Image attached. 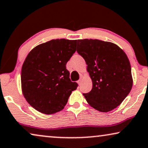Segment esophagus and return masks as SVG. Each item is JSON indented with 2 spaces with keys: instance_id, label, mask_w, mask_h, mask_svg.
<instances>
[{
  "instance_id": "esophagus-1",
  "label": "esophagus",
  "mask_w": 148,
  "mask_h": 148,
  "mask_svg": "<svg viewBox=\"0 0 148 148\" xmlns=\"http://www.w3.org/2000/svg\"><path fill=\"white\" fill-rule=\"evenodd\" d=\"M82 79H80L77 82H78V84L79 85H81V84H82Z\"/></svg>"
}]
</instances>
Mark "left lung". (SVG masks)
I'll return each instance as SVG.
<instances>
[{"label": "left lung", "instance_id": "obj_1", "mask_svg": "<svg viewBox=\"0 0 148 148\" xmlns=\"http://www.w3.org/2000/svg\"><path fill=\"white\" fill-rule=\"evenodd\" d=\"M77 51L84 58L92 89L84 94L92 108L112 110L128 96L133 86L130 62L116 44L99 40H78Z\"/></svg>", "mask_w": 148, "mask_h": 148}]
</instances>
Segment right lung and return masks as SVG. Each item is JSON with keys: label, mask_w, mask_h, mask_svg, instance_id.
Listing matches in <instances>:
<instances>
[{"label": "right lung", "mask_w": 148, "mask_h": 148, "mask_svg": "<svg viewBox=\"0 0 148 148\" xmlns=\"http://www.w3.org/2000/svg\"><path fill=\"white\" fill-rule=\"evenodd\" d=\"M77 40H52L33 48L21 69V90L36 110L51 114L62 110L78 85L66 64L76 51Z\"/></svg>", "instance_id": "add662e5"}]
</instances>
